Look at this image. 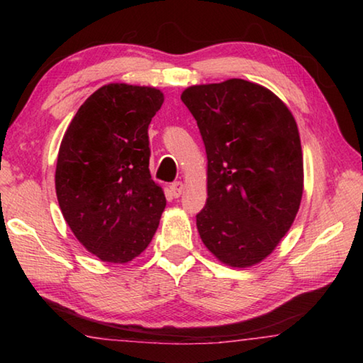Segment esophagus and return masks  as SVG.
<instances>
[{
    "label": "esophagus",
    "instance_id": "1",
    "mask_svg": "<svg viewBox=\"0 0 363 363\" xmlns=\"http://www.w3.org/2000/svg\"><path fill=\"white\" fill-rule=\"evenodd\" d=\"M171 192H173V195L174 196H181L182 195V192H184V184L182 182H179V181H177V182H173V184H171Z\"/></svg>",
    "mask_w": 363,
    "mask_h": 363
}]
</instances>
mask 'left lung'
Returning a JSON list of instances; mask_svg holds the SVG:
<instances>
[{
    "instance_id": "left-lung-1",
    "label": "left lung",
    "mask_w": 363,
    "mask_h": 363,
    "mask_svg": "<svg viewBox=\"0 0 363 363\" xmlns=\"http://www.w3.org/2000/svg\"><path fill=\"white\" fill-rule=\"evenodd\" d=\"M181 99L208 158L201 242L227 266H255L290 230L303 199L296 120L272 91L240 78L189 86Z\"/></svg>"
}]
</instances>
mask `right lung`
Listing matches in <instances>:
<instances>
[{"label": "right lung", "mask_w": 363, "mask_h": 363, "mask_svg": "<svg viewBox=\"0 0 363 363\" xmlns=\"http://www.w3.org/2000/svg\"><path fill=\"white\" fill-rule=\"evenodd\" d=\"M163 101L152 86H102L78 108L60 143V211L78 242L104 262L125 264L143 253L167 206L150 176L147 133Z\"/></svg>", "instance_id": "right-lung-1"}]
</instances>
